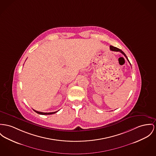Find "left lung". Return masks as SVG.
<instances>
[{
	"label": "left lung",
	"instance_id": "obj_1",
	"mask_svg": "<svg viewBox=\"0 0 156 156\" xmlns=\"http://www.w3.org/2000/svg\"><path fill=\"white\" fill-rule=\"evenodd\" d=\"M110 50H111V51H119V52H121V53L124 55L125 57H126V58L127 59V60L129 62V60H128V59L126 55H125V54L124 52H123L121 50H120V49H119V48H116V47H115L114 46H112V45L110 46Z\"/></svg>",
	"mask_w": 156,
	"mask_h": 156
}]
</instances>
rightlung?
<instances>
[{
    "mask_svg": "<svg viewBox=\"0 0 156 156\" xmlns=\"http://www.w3.org/2000/svg\"><path fill=\"white\" fill-rule=\"evenodd\" d=\"M35 112H37V114H38L40 115H51L53 114H55V113H56V112H57L58 111H56V112H39V111H35V110H34V109H33Z\"/></svg>",
    "mask_w": 156,
    "mask_h": 156,
    "instance_id": "obj_1",
    "label": "right lung"
}]
</instances>
